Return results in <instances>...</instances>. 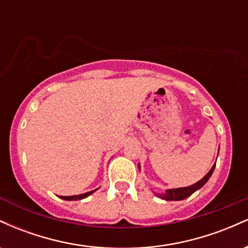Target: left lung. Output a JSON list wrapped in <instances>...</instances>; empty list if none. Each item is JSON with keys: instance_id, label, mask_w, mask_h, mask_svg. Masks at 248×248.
Wrapping results in <instances>:
<instances>
[{"instance_id": "left-lung-1", "label": "left lung", "mask_w": 248, "mask_h": 248, "mask_svg": "<svg viewBox=\"0 0 248 248\" xmlns=\"http://www.w3.org/2000/svg\"><path fill=\"white\" fill-rule=\"evenodd\" d=\"M216 164H213V167L210 169V171L204 176L201 181H198L197 183L192 184V186H186V187H178V189H169L166 190V192L161 193V195H157L158 197L162 199H166V201H182V199H186L189 196H191L193 192L197 191L198 189H201L204 184L209 181V178L211 177L213 170H215ZM139 169H140V166H139Z\"/></svg>"}]
</instances>
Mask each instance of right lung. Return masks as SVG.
<instances>
[{"label":"right lung","instance_id":"add662e5","mask_svg":"<svg viewBox=\"0 0 248 248\" xmlns=\"http://www.w3.org/2000/svg\"><path fill=\"white\" fill-rule=\"evenodd\" d=\"M95 190H93V191H90V192H86V193H82V195H76V196H59L62 199H65V201H79V199H82V198H86L87 196H90L91 193L94 192Z\"/></svg>","mask_w":248,"mask_h":248}]
</instances>
